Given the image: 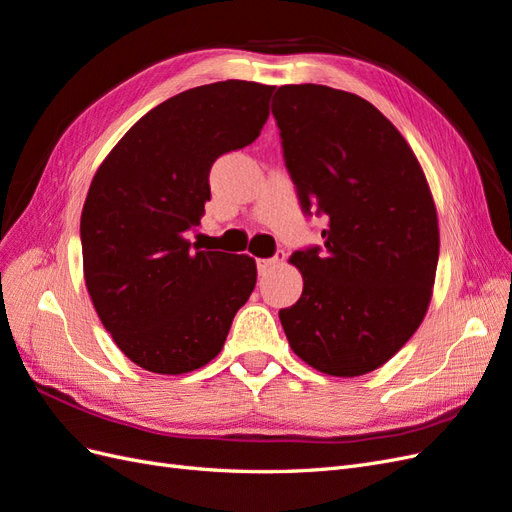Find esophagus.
<instances>
[{
	"instance_id": "esophagus-1",
	"label": "esophagus",
	"mask_w": 512,
	"mask_h": 512,
	"mask_svg": "<svg viewBox=\"0 0 512 512\" xmlns=\"http://www.w3.org/2000/svg\"><path fill=\"white\" fill-rule=\"evenodd\" d=\"M284 260H286V254H284V252H277L273 258H260V260H256L258 275H267L271 269L284 265Z\"/></svg>"
}]
</instances>
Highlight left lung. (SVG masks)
<instances>
[{
  "label": "left lung",
  "instance_id": "left-lung-1",
  "mask_svg": "<svg viewBox=\"0 0 512 512\" xmlns=\"http://www.w3.org/2000/svg\"><path fill=\"white\" fill-rule=\"evenodd\" d=\"M271 111L301 209L327 215L322 250L290 256L303 294L280 309L288 344L322 374H369L431 301L440 232L425 173L393 123L348 91L284 85Z\"/></svg>",
  "mask_w": 512,
  "mask_h": 512
}]
</instances>
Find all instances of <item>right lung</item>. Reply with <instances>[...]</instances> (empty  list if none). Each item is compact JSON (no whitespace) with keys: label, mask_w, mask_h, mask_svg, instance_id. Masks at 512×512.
Returning a JSON list of instances; mask_svg holds the SVG:
<instances>
[{"label":"right lung","mask_w":512,"mask_h":512,"mask_svg":"<svg viewBox=\"0 0 512 512\" xmlns=\"http://www.w3.org/2000/svg\"><path fill=\"white\" fill-rule=\"evenodd\" d=\"M271 85L220 81L168 98L108 153L81 213L91 303L132 363L188 374L220 354L256 286L250 256L190 243L211 198L209 170L254 143Z\"/></svg>","instance_id":"obj_1"}]
</instances>
